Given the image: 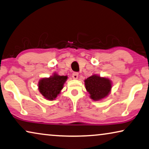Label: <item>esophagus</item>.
I'll return each mask as SVG.
<instances>
[{"label": "esophagus", "mask_w": 149, "mask_h": 149, "mask_svg": "<svg viewBox=\"0 0 149 149\" xmlns=\"http://www.w3.org/2000/svg\"><path fill=\"white\" fill-rule=\"evenodd\" d=\"M78 75H79V74L77 72H74L72 74V77L75 79H77V78H78Z\"/></svg>", "instance_id": "1"}]
</instances>
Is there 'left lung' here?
Instances as JSON below:
<instances>
[{"instance_id": "8db88e82", "label": "left lung", "mask_w": 149, "mask_h": 149, "mask_svg": "<svg viewBox=\"0 0 149 149\" xmlns=\"http://www.w3.org/2000/svg\"><path fill=\"white\" fill-rule=\"evenodd\" d=\"M86 89L90 94V97L94 101L105 98L110 94L112 88V82L107 77H102L93 75L86 79Z\"/></svg>"}]
</instances>
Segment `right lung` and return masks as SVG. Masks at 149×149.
I'll use <instances>...</instances> for the list:
<instances>
[{
    "mask_svg": "<svg viewBox=\"0 0 149 149\" xmlns=\"http://www.w3.org/2000/svg\"><path fill=\"white\" fill-rule=\"evenodd\" d=\"M67 79L68 76L57 74H54L49 77L42 78L38 84L39 92L45 99L53 100L60 94Z\"/></svg>",
    "mask_w": 149,
    "mask_h": 149,
    "instance_id": "add662e5",
    "label": "right lung"
}]
</instances>
